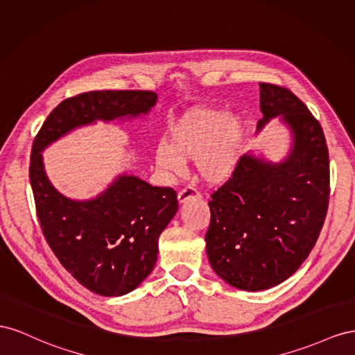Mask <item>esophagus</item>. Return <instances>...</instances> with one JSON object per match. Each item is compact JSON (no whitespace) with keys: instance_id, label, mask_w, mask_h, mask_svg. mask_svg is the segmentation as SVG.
<instances>
[{"instance_id":"1","label":"esophagus","mask_w":355,"mask_h":355,"mask_svg":"<svg viewBox=\"0 0 355 355\" xmlns=\"http://www.w3.org/2000/svg\"><path fill=\"white\" fill-rule=\"evenodd\" d=\"M199 196H200V195L198 193L196 189L187 186V187H184L183 190L178 191V202H180V204H183V202H186V200H189V199H191V198H199Z\"/></svg>"}]
</instances>
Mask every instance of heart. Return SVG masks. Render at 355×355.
I'll return each instance as SVG.
<instances>
[{
    "label": "heart",
    "mask_w": 355,
    "mask_h": 355,
    "mask_svg": "<svg viewBox=\"0 0 355 355\" xmlns=\"http://www.w3.org/2000/svg\"><path fill=\"white\" fill-rule=\"evenodd\" d=\"M245 138L241 117L211 108H191L166 132V143L155 147L157 169L178 174L184 162L196 160L199 177L208 184H221L235 174Z\"/></svg>",
    "instance_id": "heart-1"
}]
</instances>
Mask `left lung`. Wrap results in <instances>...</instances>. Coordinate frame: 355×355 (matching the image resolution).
Segmentation results:
<instances>
[{"mask_svg":"<svg viewBox=\"0 0 355 355\" xmlns=\"http://www.w3.org/2000/svg\"><path fill=\"white\" fill-rule=\"evenodd\" d=\"M259 86L257 130L281 116L293 147L279 164L241 157L235 174L211 195L205 235L212 269L247 291L275 287L302 266L320 236L330 196L329 150L318 120L287 87Z\"/></svg>","mask_w":355,"mask_h":355,"instance_id":"left-lung-1","label":"left lung"}]
</instances>
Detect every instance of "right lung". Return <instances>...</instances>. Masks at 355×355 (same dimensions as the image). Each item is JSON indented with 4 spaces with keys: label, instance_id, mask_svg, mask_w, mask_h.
Returning <instances> with one entry per match:
<instances>
[{
    "label": "right lung",
    "instance_id": "obj_1",
    "mask_svg": "<svg viewBox=\"0 0 355 355\" xmlns=\"http://www.w3.org/2000/svg\"><path fill=\"white\" fill-rule=\"evenodd\" d=\"M157 95L148 90H94L62 101L34 139L29 180L49 247L71 275L101 296L135 290L157 260L159 236L178 209L177 191L120 175L90 200H73L52 186L42 151L78 126L147 114Z\"/></svg>",
    "mask_w": 355,
    "mask_h": 355
}]
</instances>
